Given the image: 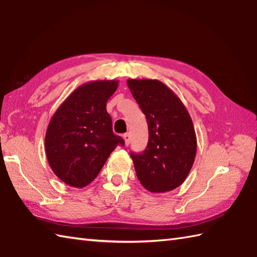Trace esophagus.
Segmentation results:
<instances>
[{
	"label": "esophagus",
	"instance_id": "1",
	"mask_svg": "<svg viewBox=\"0 0 257 257\" xmlns=\"http://www.w3.org/2000/svg\"><path fill=\"white\" fill-rule=\"evenodd\" d=\"M123 140H124L125 146H128L130 144V140H132V138H130V135L129 134H124L123 135Z\"/></svg>",
	"mask_w": 257,
	"mask_h": 257
}]
</instances>
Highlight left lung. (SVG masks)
Here are the masks:
<instances>
[{
    "label": "left lung",
    "mask_w": 257,
    "mask_h": 257,
    "mask_svg": "<svg viewBox=\"0 0 257 257\" xmlns=\"http://www.w3.org/2000/svg\"><path fill=\"white\" fill-rule=\"evenodd\" d=\"M128 87L148 122L149 140L132 158L138 180L154 193L180 187L193 166L196 136L180 98L157 79H129Z\"/></svg>",
    "instance_id": "obj_1"
}]
</instances>
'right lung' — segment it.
<instances>
[{
    "mask_svg": "<svg viewBox=\"0 0 257 257\" xmlns=\"http://www.w3.org/2000/svg\"><path fill=\"white\" fill-rule=\"evenodd\" d=\"M118 80H96L79 86L58 107L45 136L53 172L63 182L84 188L94 180L108 157L124 141L112 132L106 105Z\"/></svg>",
    "mask_w": 257,
    "mask_h": 257,
    "instance_id": "right-lung-1",
    "label": "right lung"
}]
</instances>
